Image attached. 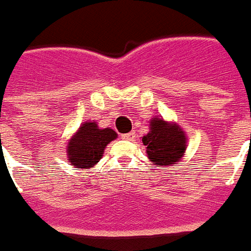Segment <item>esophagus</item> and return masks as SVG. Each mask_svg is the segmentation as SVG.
Wrapping results in <instances>:
<instances>
[{
	"instance_id": "esophagus-1",
	"label": "esophagus",
	"mask_w": 251,
	"mask_h": 251,
	"mask_svg": "<svg viewBox=\"0 0 251 251\" xmlns=\"http://www.w3.org/2000/svg\"><path fill=\"white\" fill-rule=\"evenodd\" d=\"M135 135H136L135 132L130 131V132H127V134H124L121 138L124 139V140H129V142H131V140H134V139H135Z\"/></svg>"
}]
</instances>
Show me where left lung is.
<instances>
[{
    "mask_svg": "<svg viewBox=\"0 0 251 251\" xmlns=\"http://www.w3.org/2000/svg\"><path fill=\"white\" fill-rule=\"evenodd\" d=\"M147 148V155L155 168L176 166L181 162L187 148V138L184 129L176 122L162 117H151L149 132L142 136Z\"/></svg>",
    "mask_w": 251,
    "mask_h": 251,
    "instance_id": "left-lung-1",
    "label": "left lung"
}]
</instances>
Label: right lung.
I'll use <instances>...</instances> for the list:
<instances>
[{
	"mask_svg": "<svg viewBox=\"0 0 251 251\" xmlns=\"http://www.w3.org/2000/svg\"><path fill=\"white\" fill-rule=\"evenodd\" d=\"M117 138L111 127L100 129L96 121H85L67 140V161L75 168L89 170L100 161L104 149Z\"/></svg>",
	"mask_w": 251,
	"mask_h": 251,
	"instance_id": "obj_1",
	"label": "right lung"
}]
</instances>
